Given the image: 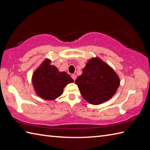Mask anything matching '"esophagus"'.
<instances>
[{"mask_svg": "<svg viewBox=\"0 0 150 150\" xmlns=\"http://www.w3.org/2000/svg\"><path fill=\"white\" fill-rule=\"evenodd\" d=\"M71 77L73 79V81H75L76 80V79H77V75H71Z\"/></svg>", "mask_w": 150, "mask_h": 150, "instance_id": "34e87169", "label": "esophagus"}]
</instances>
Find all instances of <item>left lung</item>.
Listing matches in <instances>:
<instances>
[{"mask_svg": "<svg viewBox=\"0 0 150 150\" xmlns=\"http://www.w3.org/2000/svg\"><path fill=\"white\" fill-rule=\"evenodd\" d=\"M75 84L84 100L91 104L98 105L115 94L120 79L110 66L96 57L88 60Z\"/></svg>", "mask_w": 150, "mask_h": 150, "instance_id": "left-lung-1", "label": "left lung"}]
</instances>
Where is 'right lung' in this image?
<instances>
[{"label":"right lung","instance_id":"1","mask_svg":"<svg viewBox=\"0 0 150 150\" xmlns=\"http://www.w3.org/2000/svg\"><path fill=\"white\" fill-rule=\"evenodd\" d=\"M50 64L51 60L46 59L34 71L31 79L36 94L47 100L59 97L66 86L74 82L68 73L59 71Z\"/></svg>","mask_w":150,"mask_h":150}]
</instances>
